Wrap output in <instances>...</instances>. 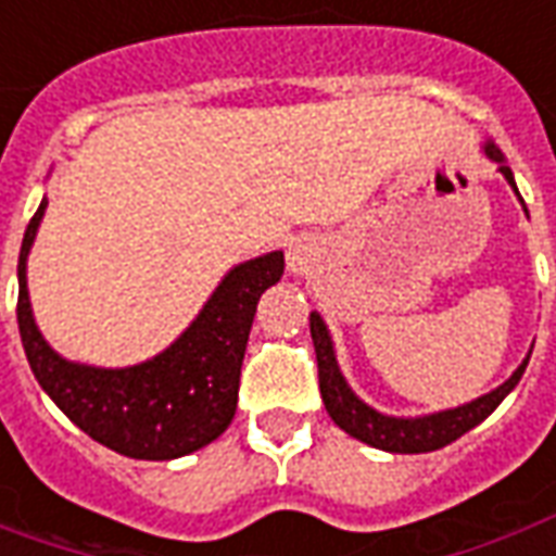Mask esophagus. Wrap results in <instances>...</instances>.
I'll return each instance as SVG.
<instances>
[{"label": "esophagus", "instance_id": "34e87169", "mask_svg": "<svg viewBox=\"0 0 556 556\" xmlns=\"http://www.w3.org/2000/svg\"><path fill=\"white\" fill-rule=\"evenodd\" d=\"M291 262H294V255H291Z\"/></svg>", "mask_w": 556, "mask_h": 556}]
</instances>
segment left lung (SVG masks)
<instances>
[{"label":"left lung","instance_id":"left-lung-1","mask_svg":"<svg viewBox=\"0 0 556 556\" xmlns=\"http://www.w3.org/2000/svg\"><path fill=\"white\" fill-rule=\"evenodd\" d=\"M485 154H489L494 163H501V172L506 181L515 187L513 169L503 163L501 148L489 142L485 146ZM518 193V190H515ZM527 211V207H525ZM309 333H313L315 345V361H318V387H321V399H325L327 414L333 417L339 429L349 431L351 438L369 443L375 450H387V453H431V450H441L446 443L458 441L465 431H470L473 426H479L482 419L489 417L491 410L501 405L503 399L509 396L521 375L527 369V357L518 369L513 372V378L501 384L497 390H491L489 396H479L477 402H467L462 408L441 410V414H431V417H417V419H402V417H384L378 414L369 405H363L361 399L351 393V387L345 384V378L339 372L337 354H333V342H330V333H327L321 315H309Z\"/></svg>","mask_w":556,"mask_h":556}]
</instances>
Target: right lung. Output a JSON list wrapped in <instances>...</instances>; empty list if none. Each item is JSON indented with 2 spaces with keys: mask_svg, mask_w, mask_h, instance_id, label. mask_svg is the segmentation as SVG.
Returning <instances> with one entry per match:
<instances>
[{
  "mask_svg": "<svg viewBox=\"0 0 556 556\" xmlns=\"http://www.w3.org/2000/svg\"><path fill=\"white\" fill-rule=\"evenodd\" d=\"M26 226L17 262V325L38 384L71 422L127 458L166 462L195 453L229 429L238 408L241 363L262 291L282 277V253H267L229 270L205 309L178 342L130 369L67 363L35 327L26 289V255L43 217Z\"/></svg>",
  "mask_w": 556,
  "mask_h": 556,
  "instance_id": "add662e5",
  "label": "right lung"
}]
</instances>
